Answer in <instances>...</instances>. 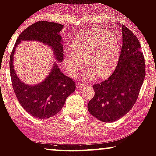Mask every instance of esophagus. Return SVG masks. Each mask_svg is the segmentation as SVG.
Here are the masks:
<instances>
[{
  "label": "esophagus",
  "mask_w": 156,
  "mask_h": 156,
  "mask_svg": "<svg viewBox=\"0 0 156 156\" xmlns=\"http://www.w3.org/2000/svg\"><path fill=\"white\" fill-rule=\"evenodd\" d=\"M76 86H77V88L80 89V88H82V87H84V84L81 83H77Z\"/></svg>",
  "instance_id": "1"
}]
</instances>
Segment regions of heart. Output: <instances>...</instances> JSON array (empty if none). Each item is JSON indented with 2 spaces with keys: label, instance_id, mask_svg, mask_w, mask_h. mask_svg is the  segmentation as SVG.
<instances>
[{
  "label": "heart",
  "instance_id": "obj_1",
  "mask_svg": "<svg viewBox=\"0 0 156 156\" xmlns=\"http://www.w3.org/2000/svg\"><path fill=\"white\" fill-rule=\"evenodd\" d=\"M73 52L65 55L67 72L71 76L84 67L86 61L89 70L86 73L87 79L94 76L105 78L117 66L119 57V43L114 34L103 30L92 29L84 32L73 42Z\"/></svg>",
  "mask_w": 156,
  "mask_h": 156
}]
</instances>
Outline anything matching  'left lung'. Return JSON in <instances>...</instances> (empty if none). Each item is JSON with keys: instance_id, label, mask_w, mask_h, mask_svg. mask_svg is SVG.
<instances>
[{"instance_id": "8db88e82", "label": "left lung", "mask_w": 156, "mask_h": 156, "mask_svg": "<svg viewBox=\"0 0 156 156\" xmlns=\"http://www.w3.org/2000/svg\"><path fill=\"white\" fill-rule=\"evenodd\" d=\"M122 34V48L115 70L108 79L93 85L94 96L87 105L89 113L104 122L120 119L133 108L145 77L139 39L125 26Z\"/></svg>"}]
</instances>
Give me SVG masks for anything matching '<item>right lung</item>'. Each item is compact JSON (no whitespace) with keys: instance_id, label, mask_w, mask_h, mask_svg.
Segmentation results:
<instances>
[{"instance_id":"add662e5","label":"right lung","mask_w":156,"mask_h":156,"mask_svg":"<svg viewBox=\"0 0 156 156\" xmlns=\"http://www.w3.org/2000/svg\"><path fill=\"white\" fill-rule=\"evenodd\" d=\"M62 24L48 21H38L28 26L19 35L10 55L9 68L12 87L22 107L29 114L38 119H48L60 112L67 97L76 90V83L63 74L55 63L49 76L42 83L35 86L23 83L13 67L15 50L20 41L37 40L51 46L55 59L62 62L64 57L62 38L58 34Z\"/></svg>"}]
</instances>
